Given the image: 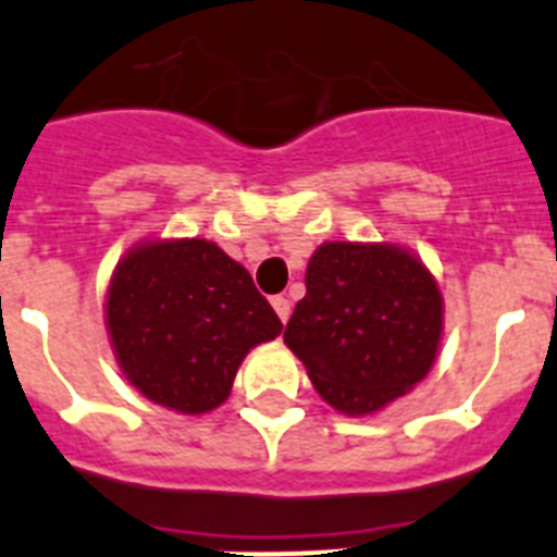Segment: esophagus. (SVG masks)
I'll return each instance as SVG.
<instances>
[{
	"label": "esophagus",
	"instance_id": "esophagus-1",
	"mask_svg": "<svg viewBox=\"0 0 557 557\" xmlns=\"http://www.w3.org/2000/svg\"><path fill=\"white\" fill-rule=\"evenodd\" d=\"M271 306H274V311H277L280 320L288 322V317H292V300H288V297H274V300H271Z\"/></svg>",
	"mask_w": 557,
	"mask_h": 557
}]
</instances>
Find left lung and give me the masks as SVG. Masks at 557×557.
<instances>
[{"label": "left lung", "instance_id": "1", "mask_svg": "<svg viewBox=\"0 0 557 557\" xmlns=\"http://www.w3.org/2000/svg\"><path fill=\"white\" fill-rule=\"evenodd\" d=\"M442 329V292L419 257L394 243L331 240L308 260L283 339L331 408L368 416L428 376Z\"/></svg>", "mask_w": 557, "mask_h": 557}]
</instances>
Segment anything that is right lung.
<instances>
[{
    "label": "right lung",
    "instance_id": "1",
    "mask_svg": "<svg viewBox=\"0 0 557 557\" xmlns=\"http://www.w3.org/2000/svg\"><path fill=\"white\" fill-rule=\"evenodd\" d=\"M104 314L129 385L189 416L223 405L243 357L283 331L249 271L203 237L133 246L112 271Z\"/></svg>",
    "mask_w": 557,
    "mask_h": 557
}]
</instances>
